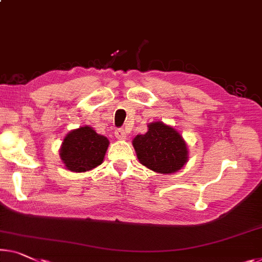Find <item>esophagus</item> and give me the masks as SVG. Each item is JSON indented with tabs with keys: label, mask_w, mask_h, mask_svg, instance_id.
<instances>
[{
	"label": "esophagus",
	"mask_w": 262,
	"mask_h": 262,
	"mask_svg": "<svg viewBox=\"0 0 262 262\" xmlns=\"http://www.w3.org/2000/svg\"><path fill=\"white\" fill-rule=\"evenodd\" d=\"M115 138L118 140H126L127 139V134L123 129H116L115 130Z\"/></svg>",
	"instance_id": "esophagus-1"
}]
</instances>
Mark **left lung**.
Here are the masks:
<instances>
[{
	"instance_id": "left-lung-1",
	"label": "left lung",
	"mask_w": 262,
	"mask_h": 262,
	"mask_svg": "<svg viewBox=\"0 0 262 262\" xmlns=\"http://www.w3.org/2000/svg\"><path fill=\"white\" fill-rule=\"evenodd\" d=\"M139 161L148 169L160 174H173L188 162V147L174 127L155 121L148 130L133 139Z\"/></svg>"
}]
</instances>
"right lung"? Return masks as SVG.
<instances>
[{"label": "right lung", "instance_id": "right-lung-1", "mask_svg": "<svg viewBox=\"0 0 262 262\" xmlns=\"http://www.w3.org/2000/svg\"><path fill=\"white\" fill-rule=\"evenodd\" d=\"M109 146L106 136L97 134L94 128L83 126L70 130L60 148V158L66 169L74 173L96 168L103 162Z\"/></svg>", "mask_w": 262, "mask_h": 262}]
</instances>
